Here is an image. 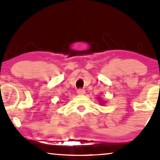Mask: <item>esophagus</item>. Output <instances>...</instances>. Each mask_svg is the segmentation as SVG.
I'll list each match as a JSON object with an SVG mask.
<instances>
[{
    "label": "esophagus",
    "mask_w": 160,
    "mask_h": 160,
    "mask_svg": "<svg viewBox=\"0 0 160 160\" xmlns=\"http://www.w3.org/2000/svg\"><path fill=\"white\" fill-rule=\"evenodd\" d=\"M77 94H78V95H84L85 90H84V89H77Z\"/></svg>",
    "instance_id": "obj_1"
}]
</instances>
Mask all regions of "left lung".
Listing matches in <instances>:
<instances>
[{
	"label": "left lung",
	"instance_id": "1",
	"mask_svg": "<svg viewBox=\"0 0 160 160\" xmlns=\"http://www.w3.org/2000/svg\"><path fill=\"white\" fill-rule=\"evenodd\" d=\"M101 103H102V104H103V103H104V102H103V101H101Z\"/></svg>",
	"mask_w": 160,
	"mask_h": 160
}]
</instances>
